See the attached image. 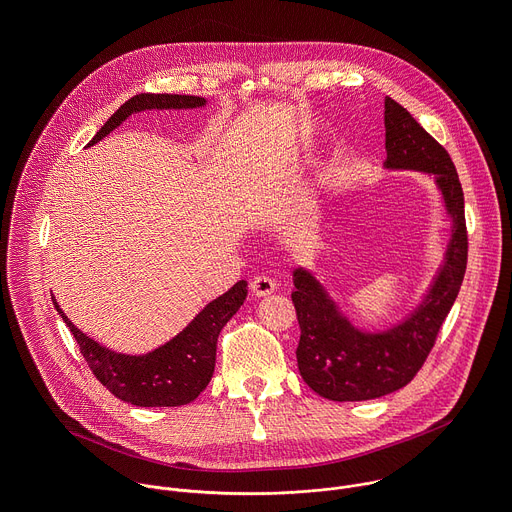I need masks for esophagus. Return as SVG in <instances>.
<instances>
[{
  "mask_svg": "<svg viewBox=\"0 0 512 512\" xmlns=\"http://www.w3.org/2000/svg\"><path fill=\"white\" fill-rule=\"evenodd\" d=\"M275 289H277V281L273 277H269V275H257L251 281V291H253L257 298L269 296V294H273Z\"/></svg>",
  "mask_w": 512,
  "mask_h": 512,
  "instance_id": "34e87169",
  "label": "esophagus"
}]
</instances>
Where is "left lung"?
<instances>
[{"label":"left lung","instance_id":"8db88e82","mask_svg":"<svg viewBox=\"0 0 512 512\" xmlns=\"http://www.w3.org/2000/svg\"><path fill=\"white\" fill-rule=\"evenodd\" d=\"M385 148V168L433 176L452 218V237L421 304L385 332L354 328L308 269H294L291 300L302 330L298 369L306 385L330 401H369L405 387L423 367L466 273L468 233L456 166L444 145L391 97L385 99Z\"/></svg>","mask_w":512,"mask_h":512}]
</instances>
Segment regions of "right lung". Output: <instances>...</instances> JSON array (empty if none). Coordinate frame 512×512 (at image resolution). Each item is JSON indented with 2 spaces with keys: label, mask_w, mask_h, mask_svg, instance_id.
Here are the masks:
<instances>
[{
  "label": "right lung",
  "mask_w": 512,
  "mask_h": 512,
  "mask_svg": "<svg viewBox=\"0 0 512 512\" xmlns=\"http://www.w3.org/2000/svg\"><path fill=\"white\" fill-rule=\"evenodd\" d=\"M204 105L206 99L192 95H135L109 117L89 145L101 141L105 135L117 129L131 113L145 109H194ZM245 298L247 281L241 279L227 294L206 304V308L170 342L148 354L137 356L113 352L101 346L66 318L54 298L52 304L79 342L93 375L117 399L137 407H180L194 401L210 383L218 334L239 312Z\"/></svg>",
  "instance_id": "obj_1"
}]
</instances>
